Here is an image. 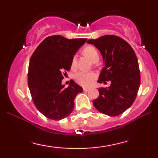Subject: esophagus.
Segmentation results:
<instances>
[{
    "instance_id": "1",
    "label": "esophagus",
    "mask_w": 158,
    "mask_h": 158,
    "mask_svg": "<svg viewBox=\"0 0 158 158\" xmlns=\"http://www.w3.org/2000/svg\"><path fill=\"white\" fill-rule=\"evenodd\" d=\"M83 90H84V91H85V92L89 91L90 88H83Z\"/></svg>"
}]
</instances>
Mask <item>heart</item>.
Instances as JSON below:
<instances>
[{"label": "heart", "mask_w": 158, "mask_h": 158, "mask_svg": "<svg viewBox=\"0 0 158 158\" xmlns=\"http://www.w3.org/2000/svg\"><path fill=\"white\" fill-rule=\"evenodd\" d=\"M83 52L86 56L94 62H97L99 60V52L95 48L92 46L86 47L83 50ZM77 65V56H74L73 59H72L71 67L75 68ZM96 75L94 73H88V72H79L75 75L74 79L78 84L82 85V86H88L93 82L94 79H95Z\"/></svg>", "instance_id": "1"}]
</instances>
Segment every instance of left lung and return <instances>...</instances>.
I'll return each instance as SVG.
<instances>
[{"instance_id": "left-lung-1", "label": "left lung", "mask_w": 158, "mask_h": 158, "mask_svg": "<svg viewBox=\"0 0 158 158\" xmlns=\"http://www.w3.org/2000/svg\"><path fill=\"white\" fill-rule=\"evenodd\" d=\"M87 43L94 44L102 54L104 68L98 82L110 81L108 88H99L94 107L101 113L115 117L126 110L135 102L140 85L137 58L132 48L117 35H106Z\"/></svg>"}]
</instances>
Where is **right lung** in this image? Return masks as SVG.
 Segmentation results:
<instances>
[{
    "instance_id": "1",
    "label": "right lung",
    "mask_w": 158,
    "mask_h": 158,
    "mask_svg": "<svg viewBox=\"0 0 158 158\" xmlns=\"http://www.w3.org/2000/svg\"><path fill=\"white\" fill-rule=\"evenodd\" d=\"M87 39H68L61 35L46 38L30 58L28 86L36 108L52 120H60L71 114L74 99L82 88L73 80L68 88L61 85L72 59Z\"/></svg>"
}]
</instances>
